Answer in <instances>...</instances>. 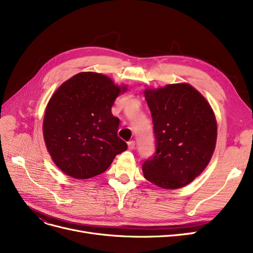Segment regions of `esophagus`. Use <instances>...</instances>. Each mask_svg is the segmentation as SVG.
Returning a JSON list of instances; mask_svg holds the SVG:
<instances>
[{
  "instance_id": "obj_1",
  "label": "esophagus",
  "mask_w": 253,
  "mask_h": 253,
  "mask_svg": "<svg viewBox=\"0 0 253 253\" xmlns=\"http://www.w3.org/2000/svg\"><path fill=\"white\" fill-rule=\"evenodd\" d=\"M134 148H135V141L130 140V141L128 142V149H129L130 151H132V150H134Z\"/></svg>"
}]
</instances>
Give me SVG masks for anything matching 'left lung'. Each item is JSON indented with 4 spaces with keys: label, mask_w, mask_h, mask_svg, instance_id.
Instances as JSON below:
<instances>
[{
    "label": "left lung",
    "mask_w": 253,
    "mask_h": 253,
    "mask_svg": "<svg viewBox=\"0 0 253 253\" xmlns=\"http://www.w3.org/2000/svg\"><path fill=\"white\" fill-rule=\"evenodd\" d=\"M156 153L142 165L145 179L163 189H179L206 168L215 149L217 125L210 104L190 84L145 89Z\"/></svg>",
    "instance_id": "1"
}]
</instances>
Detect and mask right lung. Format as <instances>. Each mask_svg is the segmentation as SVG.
<instances>
[{
    "label": "right lung",
    "mask_w": 253,
    "mask_h": 253,
    "mask_svg": "<svg viewBox=\"0 0 253 253\" xmlns=\"http://www.w3.org/2000/svg\"><path fill=\"white\" fill-rule=\"evenodd\" d=\"M127 90L101 74L79 73L50 98L43 134L53 162L66 175L87 179L101 174L127 143L118 136L120 120L112 114Z\"/></svg>",
    "instance_id": "obj_1"
}]
</instances>
